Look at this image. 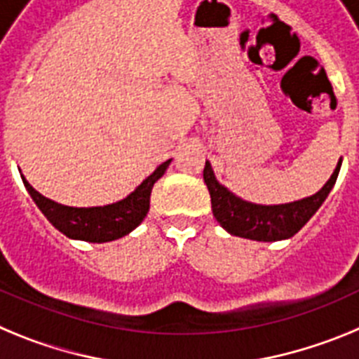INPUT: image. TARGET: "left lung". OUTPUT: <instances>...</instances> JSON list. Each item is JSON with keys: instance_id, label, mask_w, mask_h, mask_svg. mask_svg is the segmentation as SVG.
Here are the masks:
<instances>
[{"instance_id": "8db88e82", "label": "left lung", "mask_w": 359, "mask_h": 359, "mask_svg": "<svg viewBox=\"0 0 359 359\" xmlns=\"http://www.w3.org/2000/svg\"><path fill=\"white\" fill-rule=\"evenodd\" d=\"M341 158L336 163L334 172L327 183L313 196L280 205H259L239 198L224 185L217 182L212 165L205 163L203 180L210 192L212 212L214 217L230 236L243 237L261 243H275V241L290 239L304 224L316 214L322 203L329 196L340 172Z\"/></svg>"}]
</instances>
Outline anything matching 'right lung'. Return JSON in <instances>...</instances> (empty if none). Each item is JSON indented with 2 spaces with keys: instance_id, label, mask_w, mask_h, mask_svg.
Here are the masks:
<instances>
[{
  "instance_id": "right-lung-1",
  "label": "right lung",
  "mask_w": 359,
  "mask_h": 359,
  "mask_svg": "<svg viewBox=\"0 0 359 359\" xmlns=\"http://www.w3.org/2000/svg\"><path fill=\"white\" fill-rule=\"evenodd\" d=\"M172 160L158 165L154 172L149 174L131 194L123 199L102 207H68L61 203L52 201L39 194L21 174L25 189L37 205L44 217L57 230L65 233L68 239L86 241V243H109L120 237L128 236L145 219L151 203V190L154 183L165 174Z\"/></svg>"
}]
</instances>
